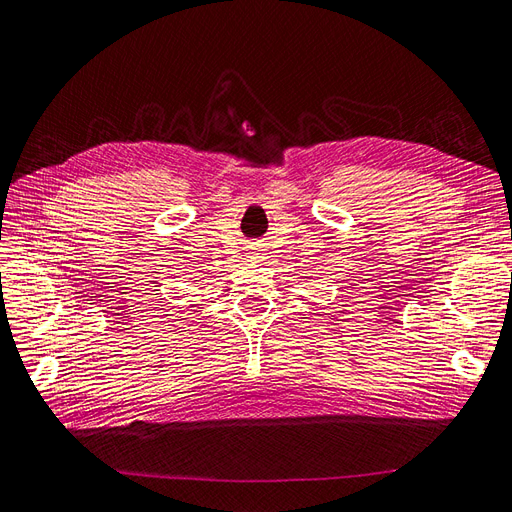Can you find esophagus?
Wrapping results in <instances>:
<instances>
[{"label":"esophagus","mask_w":512,"mask_h":512,"mask_svg":"<svg viewBox=\"0 0 512 512\" xmlns=\"http://www.w3.org/2000/svg\"><path fill=\"white\" fill-rule=\"evenodd\" d=\"M250 258H254V260H256V258H258V252H252V256H250Z\"/></svg>","instance_id":"obj_1"}]
</instances>
